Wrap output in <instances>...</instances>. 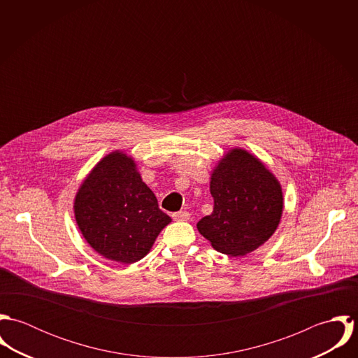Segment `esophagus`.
I'll list each match as a JSON object with an SVG mask.
<instances>
[{
	"label": "esophagus",
	"instance_id": "obj_1",
	"mask_svg": "<svg viewBox=\"0 0 358 358\" xmlns=\"http://www.w3.org/2000/svg\"><path fill=\"white\" fill-rule=\"evenodd\" d=\"M172 217L175 220H189L190 219V213L187 210H179V212L172 213Z\"/></svg>",
	"mask_w": 358,
	"mask_h": 358
}]
</instances>
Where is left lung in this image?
<instances>
[{"instance_id": "1", "label": "left lung", "mask_w": 358, "mask_h": 358, "mask_svg": "<svg viewBox=\"0 0 358 358\" xmlns=\"http://www.w3.org/2000/svg\"><path fill=\"white\" fill-rule=\"evenodd\" d=\"M213 212L197 229L212 247L226 255H247L275 231L282 212L280 183L266 166L244 150L234 149L210 178Z\"/></svg>"}]
</instances>
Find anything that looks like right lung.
<instances>
[{
	"mask_svg": "<svg viewBox=\"0 0 358 358\" xmlns=\"http://www.w3.org/2000/svg\"><path fill=\"white\" fill-rule=\"evenodd\" d=\"M74 209L90 245L120 263L141 260L171 222L135 162L122 153L108 154L94 168L77 193Z\"/></svg>",
	"mask_w": 358,
	"mask_h": 358,
	"instance_id": "1",
	"label": "right lung"
}]
</instances>
